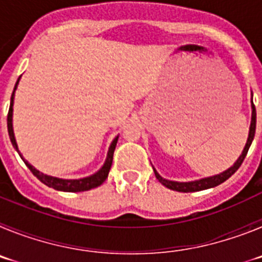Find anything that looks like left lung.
Masks as SVG:
<instances>
[{"label": "left lung", "mask_w": 262, "mask_h": 262, "mask_svg": "<svg viewBox=\"0 0 262 262\" xmlns=\"http://www.w3.org/2000/svg\"><path fill=\"white\" fill-rule=\"evenodd\" d=\"M254 133H256V107H254L253 101H252V120H251V127H249L248 140H247V144H245L240 157L236 160V163L233 164L231 168L224 170V172L221 173V174H215L212 176V177H206V178H202V180H196V181H190V182L169 181V180H165V178L161 177V176L156 172V169L154 168L155 176H156V178L159 180L160 184H163L164 186L170 189V190L181 191V193H191V191L206 190V189H210V187L217 186V185L223 184L226 180H228V178H230L231 176H232L233 173L240 168V165H242L243 161H244L245 156H247V154H248V149L249 147H251L252 142H253Z\"/></svg>", "instance_id": "obj_1"}]
</instances>
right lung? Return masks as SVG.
<instances>
[{
    "mask_svg": "<svg viewBox=\"0 0 262 262\" xmlns=\"http://www.w3.org/2000/svg\"><path fill=\"white\" fill-rule=\"evenodd\" d=\"M19 82V78H18L17 84L14 86L13 94H11V99H10V107H9V113H8V131H9V136H10L11 144L13 147L17 149V152L19 154L20 159L25 161V164L27 165V168L30 169L32 172V174L38 178L39 181L43 182L45 185H47L48 187H53L55 190H60V191H68V193H78V191H86L90 190V189H94V187L99 186V185H102L105 182V180L107 178L108 172H110L111 164H113V156H114V151L115 147H117V142H118V136L113 140V143L110 144V148H108L107 152V157H106V161L103 164V166L99 169L98 172L94 173V174L89 176V177L85 178H78V180H62V178H57V177H52V176H47L45 173L39 172L38 169H35L31 164H29L26 160L23 159V156L20 155L19 149H18L17 142H15V136H14V131H13V103H14V93H15V89H17V85Z\"/></svg>",
    "mask_w": 262,
    "mask_h": 262,
    "instance_id": "obj_1",
    "label": "right lung"
}]
</instances>
